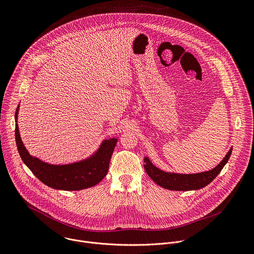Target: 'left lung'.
Masks as SVG:
<instances>
[{"label":"left lung","mask_w":254,"mask_h":254,"mask_svg":"<svg viewBox=\"0 0 254 254\" xmlns=\"http://www.w3.org/2000/svg\"><path fill=\"white\" fill-rule=\"evenodd\" d=\"M232 153V147L223 158V160L217 165L214 169L196 173V174H179L172 172H165L157 168L148 157L143 158V167L150 178L156 184L162 188L175 191H190V190H199L204 188L217 177L223 167L228 162Z\"/></svg>","instance_id":"left-lung-1"}]
</instances>
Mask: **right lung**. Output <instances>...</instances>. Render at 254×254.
<instances>
[{
    "instance_id": "obj_1",
    "label": "right lung",
    "mask_w": 254,
    "mask_h": 254,
    "mask_svg": "<svg viewBox=\"0 0 254 254\" xmlns=\"http://www.w3.org/2000/svg\"><path fill=\"white\" fill-rule=\"evenodd\" d=\"M19 106L16 120V143L24 164L46 186L64 191H78L97 185L106 176L112 155L118 142L117 137L103 139L98 149L88 158L65 165H53L29 154L21 139L18 127Z\"/></svg>"
}]
</instances>
